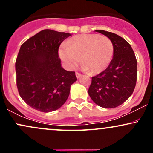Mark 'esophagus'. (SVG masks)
Here are the masks:
<instances>
[{"mask_svg": "<svg viewBox=\"0 0 153 153\" xmlns=\"http://www.w3.org/2000/svg\"><path fill=\"white\" fill-rule=\"evenodd\" d=\"M75 75H76V77L77 78H80V76H81V73H78V72H76V73H75Z\"/></svg>", "mask_w": 153, "mask_h": 153, "instance_id": "1", "label": "esophagus"}]
</instances>
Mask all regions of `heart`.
I'll list each match as a JSON object with an SVG mask.
<instances>
[{
  "label": "heart",
  "mask_w": 153,
  "mask_h": 153,
  "mask_svg": "<svg viewBox=\"0 0 153 153\" xmlns=\"http://www.w3.org/2000/svg\"><path fill=\"white\" fill-rule=\"evenodd\" d=\"M59 53L71 69L78 65L81 58L84 68L96 74L104 71L110 64L114 53V46L107 36L96 34H80L68 39L66 46L59 49Z\"/></svg>",
  "instance_id": "obj_1"
}]
</instances>
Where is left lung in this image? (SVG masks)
I'll list each match as a JSON object with an SVG mask.
<instances>
[{
	"label": "left lung",
	"instance_id": "obj_1",
	"mask_svg": "<svg viewBox=\"0 0 153 153\" xmlns=\"http://www.w3.org/2000/svg\"><path fill=\"white\" fill-rule=\"evenodd\" d=\"M110 38L114 53L105 71L92 77L88 94L98 106L112 108L122 105L134 90L137 62L131 45L119 35L104 30H96Z\"/></svg>",
	"mask_w": 153,
	"mask_h": 153
}]
</instances>
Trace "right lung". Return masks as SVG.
I'll use <instances>...</instances> for the list:
<instances>
[{"label": "right lung", "mask_w": 153, "mask_h": 153, "mask_svg": "<svg viewBox=\"0 0 153 153\" xmlns=\"http://www.w3.org/2000/svg\"><path fill=\"white\" fill-rule=\"evenodd\" d=\"M72 34L45 29L23 43L16 60V85L26 104L42 112H50L65 103L77 80L74 71L61 67L58 50Z\"/></svg>", "instance_id": "obj_1"}]
</instances>
